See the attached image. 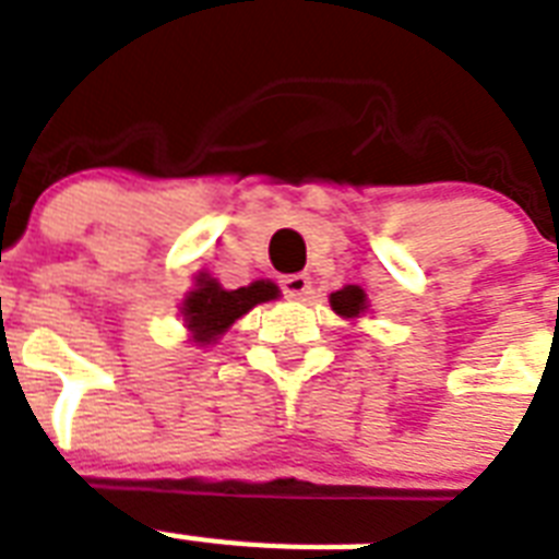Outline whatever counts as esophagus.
<instances>
[{
  "label": "esophagus",
  "mask_w": 559,
  "mask_h": 559,
  "mask_svg": "<svg viewBox=\"0 0 559 559\" xmlns=\"http://www.w3.org/2000/svg\"><path fill=\"white\" fill-rule=\"evenodd\" d=\"M283 290H285V297L302 299L306 294H311V276H306V274L283 276Z\"/></svg>",
  "instance_id": "1"
}]
</instances>
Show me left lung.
Returning a JSON list of instances; mask_svg holds the SVG:
<instances>
[{
  "instance_id": "8db88e82",
  "label": "left lung",
  "mask_w": 559,
  "mask_h": 559,
  "mask_svg": "<svg viewBox=\"0 0 559 559\" xmlns=\"http://www.w3.org/2000/svg\"><path fill=\"white\" fill-rule=\"evenodd\" d=\"M331 308H334L340 317H345V320H357L359 313L368 308L366 290L359 288V285H345V288L331 294Z\"/></svg>"
}]
</instances>
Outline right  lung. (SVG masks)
<instances>
[{
	"label": "right lung",
	"mask_w": 559,
	"mask_h": 559,
	"mask_svg": "<svg viewBox=\"0 0 559 559\" xmlns=\"http://www.w3.org/2000/svg\"><path fill=\"white\" fill-rule=\"evenodd\" d=\"M276 297H280V288L271 280H257V283L246 285V288L228 290L216 283L214 276L197 274V285L182 299V317H186V325L191 331L193 343L211 345L242 313H248L253 306L269 302V299Z\"/></svg>",
	"instance_id": "obj_1"
}]
</instances>
